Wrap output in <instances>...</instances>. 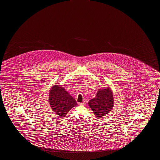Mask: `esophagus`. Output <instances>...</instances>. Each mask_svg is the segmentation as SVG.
I'll return each mask as SVG.
<instances>
[{"label": "esophagus", "instance_id": "esophagus-1", "mask_svg": "<svg viewBox=\"0 0 160 160\" xmlns=\"http://www.w3.org/2000/svg\"><path fill=\"white\" fill-rule=\"evenodd\" d=\"M85 102H79L78 103V105L80 106H84L85 105Z\"/></svg>", "mask_w": 160, "mask_h": 160}]
</instances>
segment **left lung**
<instances>
[{
	"label": "left lung",
	"mask_w": 160,
	"mask_h": 160,
	"mask_svg": "<svg viewBox=\"0 0 160 160\" xmlns=\"http://www.w3.org/2000/svg\"><path fill=\"white\" fill-rule=\"evenodd\" d=\"M88 104L97 118H101L109 113L114 106L112 91L109 88L98 91L96 97L90 100Z\"/></svg>",
	"instance_id": "1"
}]
</instances>
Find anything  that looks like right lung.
I'll list each match as a JSON object with an SVG mask.
<instances>
[{"mask_svg": "<svg viewBox=\"0 0 160 160\" xmlns=\"http://www.w3.org/2000/svg\"><path fill=\"white\" fill-rule=\"evenodd\" d=\"M48 101L51 109L59 117H64L73 107L77 105L72 97L64 88L58 85L51 88Z\"/></svg>", "mask_w": 160, "mask_h": 160, "instance_id": "1", "label": "right lung"}]
</instances>
